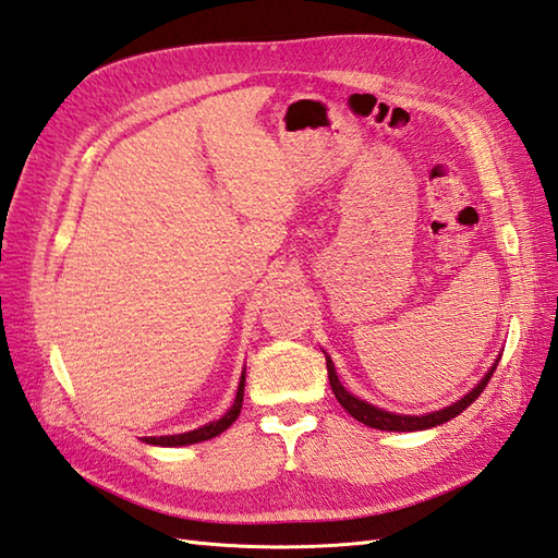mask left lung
Segmentation results:
<instances>
[{"label": "left lung", "mask_w": 558, "mask_h": 558, "mask_svg": "<svg viewBox=\"0 0 558 558\" xmlns=\"http://www.w3.org/2000/svg\"><path fill=\"white\" fill-rule=\"evenodd\" d=\"M496 364H499V362H496ZM496 364L492 366L489 374L484 376L482 381L470 390L465 398H460L450 408H444V410H438V412H429V414H393V412H386L381 408H374V405H369V402H364L360 398L350 396L348 390L342 388V384L338 381V374H336L333 362H330V357H326L328 381H330V388H333V393H336L340 405L345 408L357 422H362L366 426H374V429H384V432H422V429H432V426H438V424H444L448 420L458 417L462 410L470 408L472 402H475L482 396V390L487 388L489 378L496 372Z\"/></svg>", "instance_id": "1"}]
</instances>
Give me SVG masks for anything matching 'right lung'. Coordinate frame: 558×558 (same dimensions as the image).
<instances>
[{
    "mask_svg": "<svg viewBox=\"0 0 558 558\" xmlns=\"http://www.w3.org/2000/svg\"><path fill=\"white\" fill-rule=\"evenodd\" d=\"M242 400H244V374H242V381L240 388H236V398L232 402V408L222 414L220 420L210 422L206 426H201V429L194 432H186V434H174V436H146L144 441L150 446H189V444H198V441H208V438L222 434L228 426L240 417L242 412Z\"/></svg>",
    "mask_w": 558,
    "mask_h": 558,
    "instance_id": "add662e5",
    "label": "right lung"
}]
</instances>
